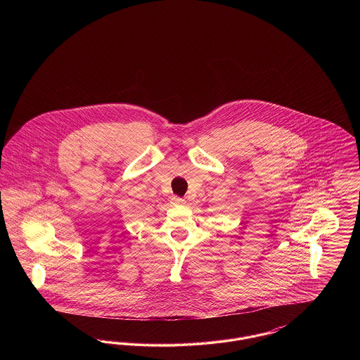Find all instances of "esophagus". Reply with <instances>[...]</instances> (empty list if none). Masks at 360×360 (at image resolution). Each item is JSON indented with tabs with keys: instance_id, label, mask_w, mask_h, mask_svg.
I'll use <instances>...</instances> for the list:
<instances>
[{
	"instance_id": "1",
	"label": "esophagus",
	"mask_w": 360,
	"mask_h": 360,
	"mask_svg": "<svg viewBox=\"0 0 360 360\" xmlns=\"http://www.w3.org/2000/svg\"><path fill=\"white\" fill-rule=\"evenodd\" d=\"M172 201L174 204H178V205H185V204H186V200H185V198H181V197H176V195L172 197Z\"/></svg>"
}]
</instances>
